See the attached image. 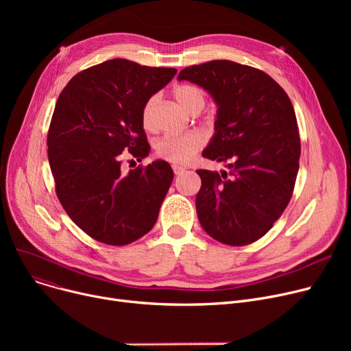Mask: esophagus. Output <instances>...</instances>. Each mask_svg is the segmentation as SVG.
<instances>
[{"mask_svg": "<svg viewBox=\"0 0 351 351\" xmlns=\"http://www.w3.org/2000/svg\"><path fill=\"white\" fill-rule=\"evenodd\" d=\"M172 169H173L175 175H180V173L185 172V168H183V166H179V165H173Z\"/></svg>", "mask_w": 351, "mask_h": 351, "instance_id": "esophagus-1", "label": "esophagus"}]
</instances>
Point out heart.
Returning a JSON list of instances; mask_svg holds the SVG:
<instances>
[{
  "instance_id": "b5f03b06",
  "label": "heart",
  "mask_w": 351,
  "mask_h": 351,
  "mask_svg": "<svg viewBox=\"0 0 351 351\" xmlns=\"http://www.w3.org/2000/svg\"><path fill=\"white\" fill-rule=\"evenodd\" d=\"M173 95L179 105L186 109L188 112H195L205 105V97L202 90L193 85H179L175 88ZM158 104V95L151 97L142 108V125L147 131L155 128V110ZM206 143V136L199 132L192 131L182 135H166L156 142L155 151L162 159L169 160L172 163H189L196 152Z\"/></svg>"
}]
</instances>
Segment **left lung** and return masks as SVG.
Masks as SVG:
<instances>
[{"label": "left lung", "mask_w": 351, "mask_h": 351, "mask_svg": "<svg viewBox=\"0 0 351 351\" xmlns=\"http://www.w3.org/2000/svg\"><path fill=\"white\" fill-rule=\"evenodd\" d=\"M215 101V134L202 156L226 171H196V212L217 242L249 245L266 234L290 202L299 172L300 138L293 105L267 73L232 61H209L179 72Z\"/></svg>", "instance_id": "1"}]
</instances>
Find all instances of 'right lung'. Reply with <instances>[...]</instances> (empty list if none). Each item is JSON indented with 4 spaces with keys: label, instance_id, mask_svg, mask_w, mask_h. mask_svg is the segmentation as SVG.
<instances>
[{
    "label": "right lung",
    "instance_id": "1",
    "mask_svg": "<svg viewBox=\"0 0 351 351\" xmlns=\"http://www.w3.org/2000/svg\"><path fill=\"white\" fill-rule=\"evenodd\" d=\"M176 72L105 61L77 73L55 105L47 139L55 191L73 223L98 242L132 243L156 223L171 165L158 159L123 173L119 156L149 155L142 108Z\"/></svg>",
    "mask_w": 351,
    "mask_h": 351
}]
</instances>
